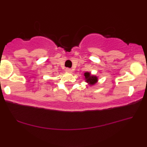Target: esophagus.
Listing matches in <instances>:
<instances>
[{"instance_id":"esophagus-1","label":"esophagus","mask_w":147,"mask_h":147,"mask_svg":"<svg viewBox=\"0 0 147 147\" xmlns=\"http://www.w3.org/2000/svg\"><path fill=\"white\" fill-rule=\"evenodd\" d=\"M66 71L67 72H72V70L70 68H66Z\"/></svg>"}]
</instances>
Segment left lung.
Here are the masks:
<instances>
[{
	"mask_svg": "<svg viewBox=\"0 0 147 147\" xmlns=\"http://www.w3.org/2000/svg\"><path fill=\"white\" fill-rule=\"evenodd\" d=\"M84 75L85 81H86L89 86H92L96 84V83L98 82V77H97L96 75H91V73L90 72H85Z\"/></svg>",
	"mask_w": 147,
	"mask_h": 147,
	"instance_id": "1",
	"label": "left lung"
}]
</instances>
